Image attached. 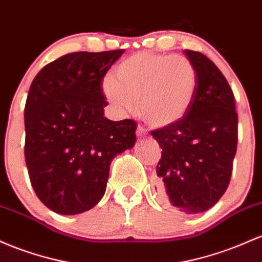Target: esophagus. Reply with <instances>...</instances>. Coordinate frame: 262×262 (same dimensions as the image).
I'll use <instances>...</instances> for the list:
<instances>
[{"label":"esophagus","mask_w":262,"mask_h":262,"mask_svg":"<svg viewBox=\"0 0 262 262\" xmlns=\"http://www.w3.org/2000/svg\"><path fill=\"white\" fill-rule=\"evenodd\" d=\"M136 135L139 137H146L148 134H147L146 128H143L142 126H139V127H137V130H136Z\"/></svg>","instance_id":"34e87169"}]
</instances>
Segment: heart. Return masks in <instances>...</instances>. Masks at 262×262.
Segmentation results:
<instances>
[{
    "label": "heart",
    "instance_id": "heart-1",
    "mask_svg": "<svg viewBox=\"0 0 262 262\" xmlns=\"http://www.w3.org/2000/svg\"><path fill=\"white\" fill-rule=\"evenodd\" d=\"M101 92L120 116L136 110L152 127L163 128L183 120L198 92V73L184 57L141 52L122 60L114 76L102 80Z\"/></svg>",
    "mask_w": 262,
    "mask_h": 262
}]
</instances>
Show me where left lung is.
<instances>
[{
    "label": "left lung",
    "mask_w": 262,
    "mask_h": 262,
    "mask_svg": "<svg viewBox=\"0 0 262 262\" xmlns=\"http://www.w3.org/2000/svg\"><path fill=\"white\" fill-rule=\"evenodd\" d=\"M198 73V92L183 120L152 131L162 148L157 189L164 203L186 214L210 209L229 186L237 143L234 94L209 58L184 51Z\"/></svg>",
    "instance_id": "1"
}]
</instances>
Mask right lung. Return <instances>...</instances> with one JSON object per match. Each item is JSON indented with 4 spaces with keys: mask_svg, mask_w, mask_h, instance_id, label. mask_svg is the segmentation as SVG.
I'll list each match as a JSON object with an SVG mask.
<instances>
[{
    "mask_svg": "<svg viewBox=\"0 0 262 262\" xmlns=\"http://www.w3.org/2000/svg\"><path fill=\"white\" fill-rule=\"evenodd\" d=\"M78 52L46 66L25 107V157L40 202L61 215L95 207L105 194L111 161L136 143L134 120L111 121L101 83L123 54Z\"/></svg>",
    "mask_w": 262,
    "mask_h": 262,
    "instance_id": "right-lung-1",
    "label": "right lung"
}]
</instances>
